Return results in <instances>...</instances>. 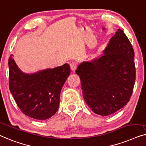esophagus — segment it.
<instances>
[{
    "label": "esophagus",
    "mask_w": 146,
    "mask_h": 146,
    "mask_svg": "<svg viewBox=\"0 0 146 146\" xmlns=\"http://www.w3.org/2000/svg\"><path fill=\"white\" fill-rule=\"evenodd\" d=\"M70 67H71V71H73V72H74V71H75V69H77V64L76 63H75V62H72L70 64Z\"/></svg>",
    "instance_id": "1"
}]
</instances>
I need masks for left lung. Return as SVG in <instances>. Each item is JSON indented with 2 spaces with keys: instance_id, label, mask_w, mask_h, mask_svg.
<instances>
[{
  "instance_id": "left-lung-1",
  "label": "left lung",
  "mask_w": 146,
  "mask_h": 146,
  "mask_svg": "<svg viewBox=\"0 0 146 146\" xmlns=\"http://www.w3.org/2000/svg\"><path fill=\"white\" fill-rule=\"evenodd\" d=\"M134 58L130 40L118 29L101 57L78 66L84 99L94 113L108 116L129 102L135 80Z\"/></svg>"
}]
</instances>
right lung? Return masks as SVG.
<instances>
[{
  "instance_id": "right-lung-1",
  "label": "right lung",
  "mask_w": 146,
  "mask_h": 146,
  "mask_svg": "<svg viewBox=\"0 0 146 146\" xmlns=\"http://www.w3.org/2000/svg\"><path fill=\"white\" fill-rule=\"evenodd\" d=\"M9 59V88L20 110L37 120H46L55 114L60 93L70 75L67 63L34 74L22 73L12 59Z\"/></svg>"
}]
</instances>
